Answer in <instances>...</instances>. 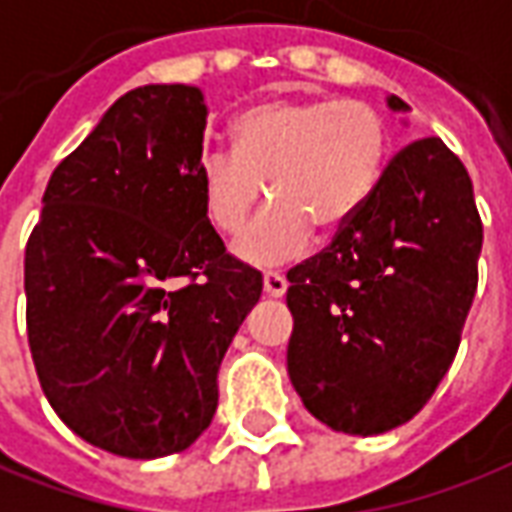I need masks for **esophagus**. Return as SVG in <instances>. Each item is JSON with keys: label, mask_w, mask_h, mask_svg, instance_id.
<instances>
[{"label": "esophagus", "mask_w": 512, "mask_h": 512, "mask_svg": "<svg viewBox=\"0 0 512 512\" xmlns=\"http://www.w3.org/2000/svg\"><path fill=\"white\" fill-rule=\"evenodd\" d=\"M263 288H266V293L271 299H280V296H285V291H288V280H285L282 274H277V271H266V274H263Z\"/></svg>", "instance_id": "1"}]
</instances>
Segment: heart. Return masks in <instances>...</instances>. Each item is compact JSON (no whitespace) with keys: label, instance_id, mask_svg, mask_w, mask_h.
<instances>
[{"label":"heart","instance_id":"heart-1","mask_svg":"<svg viewBox=\"0 0 512 512\" xmlns=\"http://www.w3.org/2000/svg\"><path fill=\"white\" fill-rule=\"evenodd\" d=\"M391 124L363 99H274L232 124V152L199 157L196 188L221 238L241 235L262 198L272 207L235 252L252 266H280L332 238L363 210L391 160Z\"/></svg>","mask_w":512,"mask_h":512}]
</instances>
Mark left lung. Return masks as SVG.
Wrapping results in <instances>:
<instances>
[{"label":"left lung","mask_w":512,"mask_h":512,"mask_svg":"<svg viewBox=\"0 0 512 512\" xmlns=\"http://www.w3.org/2000/svg\"><path fill=\"white\" fill-rule=\"evenodd\" d=\"M391 110H407L399 96ZM482 221L460 157L421 138L391 157L363 210L288 271V374L335 432L416 416L449 371L477 293Z\"/></svg>","instance_id":"8db88e82"}]
</instances>
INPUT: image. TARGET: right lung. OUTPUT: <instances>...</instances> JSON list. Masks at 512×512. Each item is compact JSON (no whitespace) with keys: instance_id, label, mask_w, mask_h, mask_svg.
<instances>
[{"instance_id":"obj_1","label":"right lung","mask_w":512,"mask_h":512,"mask_svg":"<svg viewBox=\"0 0 512 512\" xmlns=\"http://www.w3.org/2000/svg\"><path fill=\"white\" fill-rule=\"evenodd\" d=\"M205 127L194 85L124 94L52 171L27 241L41 388L110 455H174L210 427L221 360L263 293L199 205Z\"/></svg>"}]
</instances>
